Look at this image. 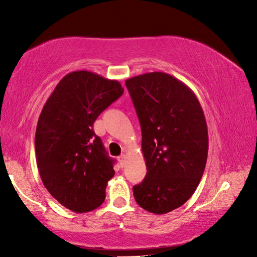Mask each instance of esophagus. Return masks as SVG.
I'll return each mask as SVG.
<instances>
[{
	"mask_svg": "<svg viewBox=\"0 0 257 257\" xmlns=\"http://www.w3.org/2000/svg\"><path fill=\"white\" fill-rule=\"evenodd\" d=\"M118 160H119V163H120V166H124L125 163H126V156H125V154H121V156H119Z\"/></svg>",
	"mask_w": 257,
	"mask_h": 257,
	"instance_id": "34e87169",
	"label": "esophagus"
}]
</instances>
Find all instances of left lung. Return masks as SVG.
<instances>
[{"instance_id": "obj_1", "label": "left lung", "mask_w": 257, "mask_h": 257, "mask_svg": "<svg viewBox=\"0 0 257 257\" xmlns=\"http://www.w3.org/2000/svg\"><path fill=\"white\" fill-rule=\"evenodd\" d=\"M142 127L146 177L133 186L138 205L166 214L184 205L201 180L208 156L202 107L187 85L165 72L126 79Z\"/></svg>"}]
</instances>
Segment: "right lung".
<instances>
[{
    "label": "right lung",
    "mask_w": 257,
    "mask_h": 257,
    "mask_svg": "<svg viewBox=\"0 0 257 257\" xmlns=\"http://www.w3.org/2000/svg\"><path fill=\"white\" fill-rule=\"evenodd\" d=\"M124 93L120 83L90 71L63 77L38 118L35 149L48 192L76 213L96 209L105 200L114 159L107 156L92 126Z\"/></svg>",
    "instance_id": "add662e5"
}]
</instances>
